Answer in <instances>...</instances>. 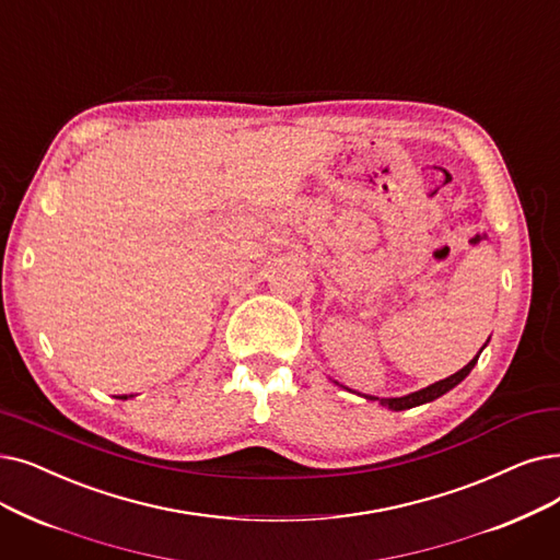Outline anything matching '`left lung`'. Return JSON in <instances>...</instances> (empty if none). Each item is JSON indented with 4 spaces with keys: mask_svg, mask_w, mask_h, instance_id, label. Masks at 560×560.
I'll return each instance as SVG.
<instances>
[{
    "mask_svg": "<svg viewBox=\"0 0 560 560\" xmlns=\"http://www.w3.org/2000/svg\"><path fill=\"white\" fill-rule=\"evenodd\" d=\"M482 348H485V346H482ZM482 348H480V350H482ZM478 354H480V352H478ZM478 354L467 363L465 369L457 371L455 375H451V377H446V380H440V382H434V384L421 388V392L407 394V396H402V398H373V396H366V398H369V400H380V405H384V407H388V409H394V411L411 409V407L423 405V402H432V400H436L440 396H444L446 392H451L453 386H457L462 380H465V377L471 373V369L476 366V361H478Z\"/></svg>",
    "mask_w": 560,
    "mask_h": 560,
    "instance_id": "left-lung-1",
    "label": "left lung"
}]
</instances>
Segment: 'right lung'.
I'll use <instances>...</instances> for the list:
<instances>
[{
  "label": "right lung",
  "mask_w": 560,
  "mask_h": 560,
  "mask_svg": "<svg viewBox=\"0 0 560 560\" xmlns=\"http://www.w3.org/2000/svg\"><path fill=\"white\" fill-rule=\"evenodd\" d=\"M126 398H128V396H124V400H126Z\"/></svg>",
  "instance_id": "1"
}]
</instances>
